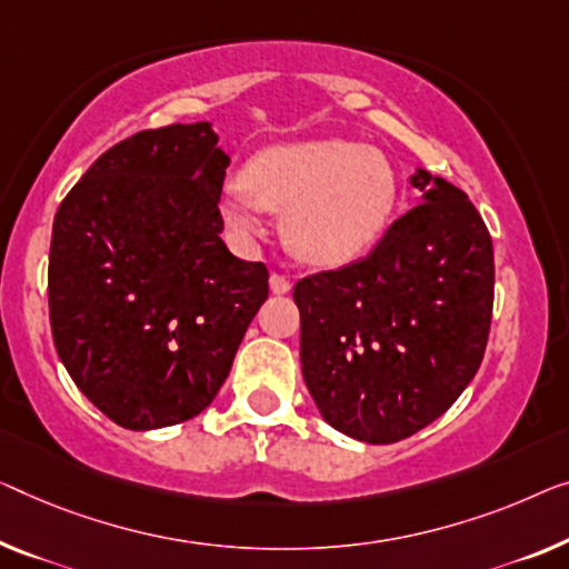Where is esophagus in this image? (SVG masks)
I'll use <instances>...</instances> for the list:
<instances>
[{"label":"esophagus","instance_id":"obj_1","mask_svg":"<svg viewBox=\"0 0 569 569\" xmlns=\"http://www.w3.org/2000/svg\"><path fill=\"white\" fill-rule=\"evenodd\" d=\"M270 291L278 293V296L291 291V281H288V276H283V273L270 276Z\"/></svg>","mask_w":569,"mask_h":569}]
</instances>
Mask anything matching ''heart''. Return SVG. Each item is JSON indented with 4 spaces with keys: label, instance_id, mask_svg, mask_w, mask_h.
<instances>
[{
    "label": "heart",
    "instance_id": "obj_1",
    "mask_svg": "<svg viewBox=\"0 0 569 569\" xmlns=\"http://www.w3.org/2000/svg\"><path fill=\"white\" fill-rule=\"evenodd\" d=\"M396 203V176L383 152L350 140L291 142L262 150L244 183L222 189L224 222L240 237L260 232L258 211H286L291 250L317 266L362 256L383 234Z\"/></svg>",
    "mask_w": 569,
    "mask_h": 569
}]
</instances>
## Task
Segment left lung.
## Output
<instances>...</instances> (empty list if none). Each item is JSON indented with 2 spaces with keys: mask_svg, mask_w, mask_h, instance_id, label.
<instances>
[{
  "mask_svg": "<svg viewBox=\"0 0 569 569\" xmlns=\"http://www.w3.org/2000/svg\"><path fill=\"white\" fill-rule=\"evenodd\" d=\"M421 203L368 258L301 278V372L329 427L368 445L417 435L468 388L493 317V242L468 193L419 171Z\"/></svg>",
  "mask_w": 569,
  "mask_h": 569,
  "instance_id": "1",
  "label": "left lung"
}]
</instances>
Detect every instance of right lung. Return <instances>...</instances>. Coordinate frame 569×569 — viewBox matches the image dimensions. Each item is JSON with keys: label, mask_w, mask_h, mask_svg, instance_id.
Wrapping results in <instances>:
<instances>
[{"label": "right lung", "mask_w": 569, "mask_h": 569, "mask_svg": "<svg viewBox=\"0 0 569 569\" xmlns=\"http://www.w3.org/2000/svg\"><path fill=\"white\" fill-rule=\"evenodd\" d=\"M209 122L117 142L53 219L50 329L81 393L148 431L214 401L262 301L268 268L234 258L219 197L230 158Z\"/></svg>", "instance_id": "obj_1"}]
</instances>
